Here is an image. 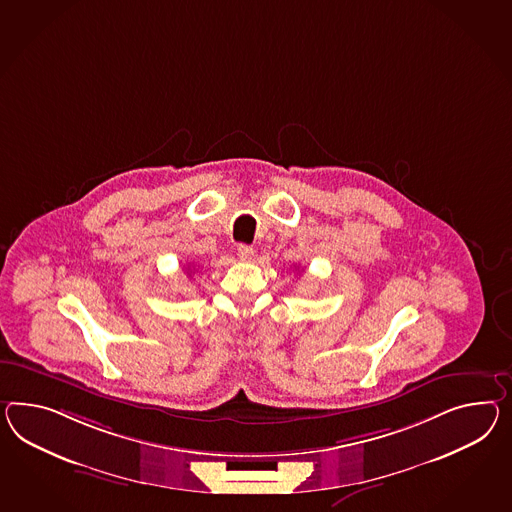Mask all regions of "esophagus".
Masks as SVG:
<instances>
[{
    "label": "esophagus",
    "mask_w": 512,
    "mask_h": 512,
    "mask_svg": "<svg viewBox=\"0 0 512 512\" xmlns=\"http://www.w3.org/2000/svg\"><path fill=\"white\" fill-rule=\"evenodd\" d=\"M237 256H239V260H243V262H250L252 256H254V249H252L250 245H239V247H237Z\"/></svg>",
    "instance_id": "34e87169"
}]
</instances>
